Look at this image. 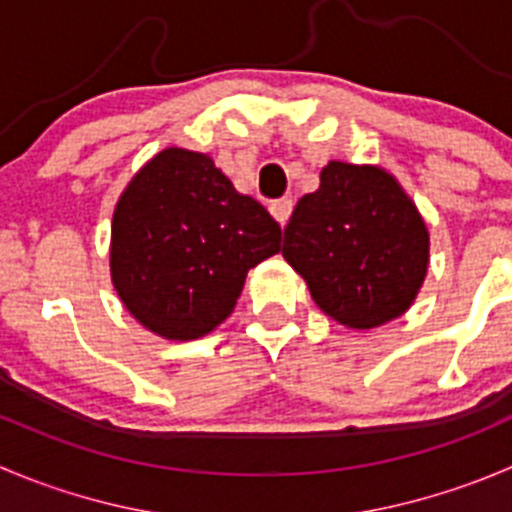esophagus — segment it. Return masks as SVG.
Here are the masks:
<instances>
[{"mask_svg":"<svg viewBox=\"0 0 512 512\" xmlns=\"http://www.w3.org/2000/svg\"><path fill=\"white\" fill-rule=\"evenodd\" d=\"M270 212H272V217H275V220L280 222L282 227H285L287 220H290V215H292V200H277V202H272Z\"/></svg>","mask_w":512,"mask_h":512,"instance_id":"34e87169","label":"esophagus"}]
</instances>
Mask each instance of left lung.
<instances>
[{"label":"left lung","instance_id":"left-lung-1","mask_svg":"<svg viewBox=\"0 0 512 512\" xmlns=\"http://www.w3.org/2000/svg\"><path fill=\"white\" fill-rule=\"evenodd\" d=\"M282 257L325 315L370 330L413 305L428 272V227L385 170L330 162L320 190L297 202Z\"/></svg>","mask_w":512,"mask_h":512}]
</instances>
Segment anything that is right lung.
Returning <instances> with one entry per match:
<instances>
[{
    "label": "right lung",
    "mask_w": 512,
    "mask_h": 512,
    "mask_svg": "<svg viewBox=\"0 0 512 512\" xmlns=\"http://www.w3.org/2000/svg\"><path fill=\"white\" fill-rule=\"evenodd\" d=\"M282 230L200 152L170 147L119 197L112 282L124 307L170 340L215 330L237 305L247 270L280 250Z\"/></svg>",
    "instance_id": "1"
}]
</instances>
